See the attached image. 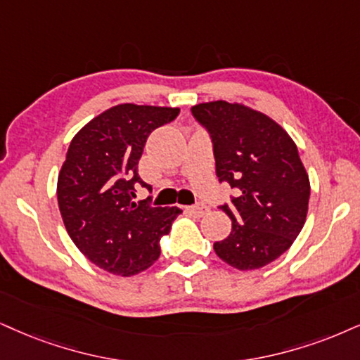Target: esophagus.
<instances>
[{
	"instance_id": "esophagus-1",
	"label": "esophagus",
	"mask_w": 360,
	"mask_h": 360,
	"mask_svg": "<svg viewBox=\"0 0 360 360\" xmlns=\"http://www.w3.org/2000/svg\"><path fill=\"white\" fill-rule=\"evenodd\" d=\"M187 212L195 219H200V217L207 215L208 212H210V208H208L205 203H197V205H192V207H187Z\"/></svg>"
}]
</instances>
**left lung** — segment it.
<instances>
[{"label":"left lung","instance_id":"obj_1","mask_svg":"<svg viewBox=\"0 0 360 360\" xmlns=\"http://www.w3.org/2000/svg\"><path fill=\"white\" fill-rule=\"evenodd\" d=\"M208 133L220 184L235 190L220 205L232 220L215 254L238 270H254L285 254L307 217L310 184L297 146L281 125L242 105L210 101L190 110Z\"/></svg>","mask_w":360,"mask_h":360}]
</instances>
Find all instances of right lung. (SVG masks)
Segmentation results:
<instances>
[{
  "label": "right lung",
  "mask_w": 360,
  "mask_h": 360,
  "mask_svg": "<svg viewBox=\"0 0 360 360\" xmlns=\"http://www.w3.org/2000/svg\"><path fill=\"white\" fill-rule=\"evenodd\" d=\"M179 108L118 105L93 118L70 143L58 175V207L75 245L96 267L140 274L160 257V240L181 214L176 207L135 202L139 162L150 133Z\"/></svg>",
  "instance_id": "add662e5"
}]
</instances>
